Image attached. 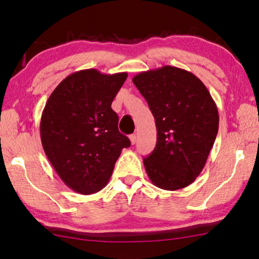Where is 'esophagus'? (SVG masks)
Returning a JSON list of instances; mask_svg holds the SVG:
<instances>
[{
    "mask_svg": "<svg viewBox=\"0 0 259 259\" xmlns=\"http://www.w3.org/2000/svg\"><path fill=\"white\" fill-rule=\"evenodd\" d=\"M129 138H130V141H131V145H135L136 141H137V136L136 135H131Z\"/></svg>",
    "mask_w": 259,
    "mask_h": 259,
    "instance_id": "34e87169",
    "label": "esophagus"
}]
</instances>
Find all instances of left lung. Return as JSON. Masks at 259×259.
Here are the masks:
<instances>
[{
  "mask_svg": "<svg viewBox=\"0 0 259 259\" xmlns=\"http://www.w3.org/2000/svg\"><path fill=\"white\" fill-rule=\"evenodd\" d=\"M157 125V145L144 158L148 177L158 188L178 190L194 183L205 167L218 133V109L206 85L171 65L133 78Z\"/></svg>",
  "mask_w": 259,
  "mask_h": 259,
  "instance_id": "obj_1",
  "label": "left lung"
}]
</instances>
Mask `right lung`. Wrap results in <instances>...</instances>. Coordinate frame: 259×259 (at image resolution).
<instances>
[{"label": "right lung", "mask_w": 259, "mask_h": 259, "mask_svg": "<svg viewBox=\"0 0 259 259\" xmlns=\"http://www.w3.org/2000/svg\"><path fill=\"white\" fill-rule=\"evenodd\" d=\"M128 73L76 71L63 79L43 109V150L70 189L91 195L106 187L128 137L119 133L111 103Z\"/></svg>", "instance_id": "right-lung-1"}]
</instances>
